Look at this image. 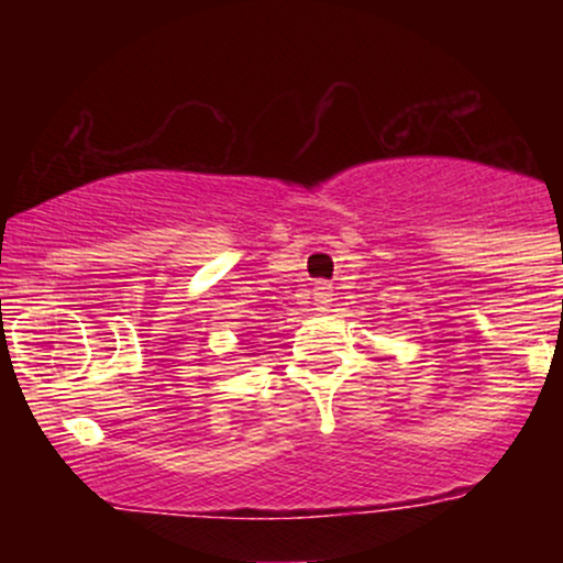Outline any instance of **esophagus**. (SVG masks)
Listing matches in <instances>:
<instances>
[{
    "instance_id": "obj_1",
    "label": "esophagus",
    "mask_w": 563,
    "mask_h": 563,
    "mask_svg": "<svg viewBox=\"0 0 563 563\" xmlns=\"http://www.w3.org/2000/svg\"><path fill=\"white\" fill-rule=\"evenodd\" d=\"M312 299H314V307H318L320 312H328V307L333 303V288L328 286V283H318L312 290Z\"/></svg>"
}]
</instances>
